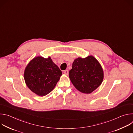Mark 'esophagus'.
<instances>
[{
    "instance_id": "34e87169",
    "label": "esophagus",
    "mask_w": 133,
    "mask_h": 133,
    "mask_svg": "<svg viewBox=\"0 0 133 133\" xmlns=\"http://www.w3.org/2000/svg\"><path fill=\"white\" fill-rule=\"evenodd\" d=\"M64 74H65V75H68V70H64Z\"/></svg>"
}]
</instances>
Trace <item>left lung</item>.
<instances>
[{
	"label": "left lung",
	"instance_id": "8db88e82",
	"mask_svg": "<svg viewBox=\"0 0 133 133\" xmlns=\"http://www.w3.org/2000/svg\"><path fill=\"white\" fill-rule=\"evenodd\" d=\"M69 78L77 90L90 94L102 83L104 78L103 69L93 56L85 58H78L72 63L69 72Z\"/></svg>",
	"mask_w": 133,
	"mask_h": 133
}]
</instances>
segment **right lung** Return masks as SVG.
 <instances>
[{
    "mask_svg": "<svg viewBox=\"0 0 133 133\" xmlns=\"http://www.w3.org/2000/svg\"><path fill=\"white\" fill-rule=\"evenodd\" d=\"M62 74L51 58L37 57L30 62L24 72L28 87L38 96H44L54 88Z\"/></svg>",
    "mask_w": 133,
    "mask_h": 133,
    "instance_id": "right-lung-1",
    "label": "right lung"
}]
</instances>
